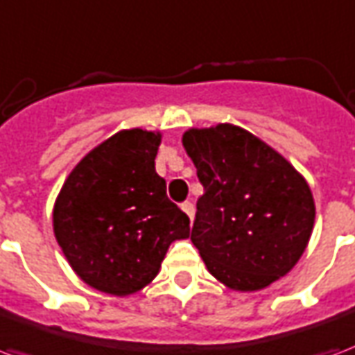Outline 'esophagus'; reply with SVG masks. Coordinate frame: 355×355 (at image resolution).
<instances>
[{"label": "esophagus", "mask_w": 355, "mask_h": 355, "mask_svg": "<svg viewBox=\"0 0 355 355\" xmlns=\"http://www.w3.org/2000/svg\"><path fill=\"white\" fill-rule=\"evenodd\" d=\"M181 209H183V211L187 213V217L191 218V220H193V217H194V206H193V202H183V204H181Z\"/></svg>", "instance_id": "obj_1"}]
</instances>
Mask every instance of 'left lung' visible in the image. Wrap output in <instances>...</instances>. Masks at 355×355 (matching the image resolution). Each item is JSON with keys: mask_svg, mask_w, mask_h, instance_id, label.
I'll list each match as a JSON object with an SVG mask.
<instances>
[{"mask_svg": "<svg viewBox=\"0 0 355 355\" xmlns=\"http://www.w3.org/2000/svg\"><path fill=\"white\" fill-rule=\"evenodd\" d=\"M181 142L204 185L191 241L207 271L239 292L286 275L313 234L316 209L305 178L236 125L189 129Z\"/></svg>", "mask_w": 355, "mask_h": 355, "instance_id": "left-lung-1", "label": "left lung"}]
</instances>
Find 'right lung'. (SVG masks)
<instances>
[{
	"mask_svg": "<svg viewBox=\"0 0 355 355\" xmlns=\"http://www.w3.org/2000/svg\"><path fill=\"white\" fill-rule=\"evenodd\" d=\"M161 132L119 130L93 148L63 183L54 234L74 273L92 288L130 295L148 286L189 217L155 172Z\"/></svg>",
	"mask_w": 355,
	"mask_h": 355,
	"instance_id": "1",
	"label": "right lung"
}]
</instances>
